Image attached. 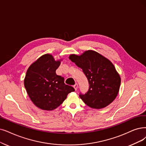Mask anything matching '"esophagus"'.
I'll return each mask as SVG.
<instances>
[{
    "mask_svg": "<svg viewBox=\"0 0 146 146\" xmlns=\"http://www.w3.org/2000/svg\"><path fill=\"white\" fill-rule=\"evenodd\" d=\"M74 88L75 89V90H77V88H78V84L77 83H75L74 85Z\"/></svg>",
    "mask_w": 146,
    "mask_h": 146,
    "instance_id": "obj_1",
    "label": "esophagus"
}]
</instances>
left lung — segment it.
Here are the masks:
<instances>
[{"mask_svg":"<svg viewBox=\"0 0 146 146\" xmlns=\"http://www.w3.org/2000/svg\"><path fill=\"white\" fill-rule=\"evenodd\" d=\"M69 59L82 69L89 81V88L79 96L89 107L101 109L108 106L117 96L120 86V75L113 64L94 51L81 56L71 54Z\"/></svg>","mask_w":146,"mask_h":146,"instance_id":"left-lung-1","label":"left lung"}]
</instances>
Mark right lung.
<instances>
[{"label": "right lung", "mask_w": 146, "mask_h": 146, "mask_svg": "<svg viewBox=\"0 0 146 146\" xmlns=\"http://www.w3.org/2000/svg\"><path fill=\"white\" fill-rule=\"evenodd\" d=\"M51 54H46L28 68L25 87L31 101L44 110H53L63 103L74 87L64 83V78L56 74L60 66Z\"/></svg>", "instance_id": "obj_1"}]
</instances>
